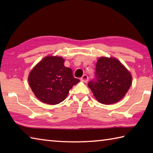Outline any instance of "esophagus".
I'll return each instance as SVG.
<instances>
[{
    "instance_id": "obj_1",
    "label": "esophagus",
    "mask_w": 153,
    "mask_h": 153,
    "mask_svg": "<svg viewBox=\"0 0 153 153\" xmlns=\"http://www.w3.org/2000/svg\"><path fill=\"white\" fill-rule=\"evenodd\" d=\"M81 80L84 82H87L88 81V77L86 74L83 75V76L81 77Z\"/></svg>"
}]
</instances>
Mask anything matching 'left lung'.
Wrapping results in <instances>:
<instances>
[{"mask_svg":"<svg viewBox=\"0 0 153 153\" xmlns=\"http://www.w3.org/2000/svg\"><path fill=\"white\" fill-rule=\"evenodd\" d=\"M131 80L130 72L117 59L100 57L96 65L95 79L88 86L98 102L110 105L125 97Z\"/></svg>","mask_w":153,"mask_h":153,"instance_id":"left-lung-1","label":"left lung"}]
</instances>
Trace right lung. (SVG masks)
I'll return each mask as SVG.
<instances>
[{
    "label": "right lung",
    "mask_w": 153,
    "mask_h": 153,
    "mask_svg": "<svg viewBox=\"0 0 153 153\" xmlns=\"http://www.w3.org/2000/svg\"><path fill=\"white\" fill-rule=\"evenodd\" d=\"M64 62L61 56H47L30 71V86L40 101L49 105L59 104L79 82L74 77L71 69L64 65Z\"/></svg>",
    "instance_id": "right-lung-1"
}]
</instances>
